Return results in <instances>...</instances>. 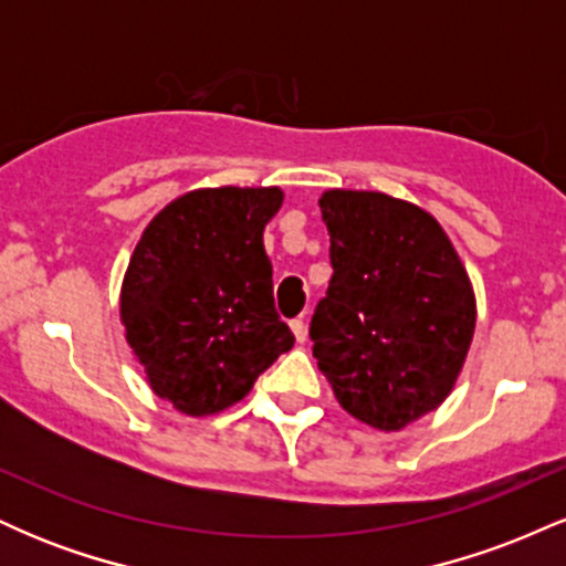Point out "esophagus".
<instances>
[{"label":"esophagus","instance_id":"1","mask_svg":"<svg viewBox=\"0 0 566 566\" xmlns=\"http://www.w3.org/2000/svg\"><path fill=\"white\" fill-rule=\"evenodd\" d=\"M290 327H292V333H295V340H297V343H305V337H308V329H305V319H303V316H297V319H292Z\"/></svg>","mask_w":566,"mask_h":566}]
</instances>
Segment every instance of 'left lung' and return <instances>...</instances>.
<instances>
[{"label": "left lung", "instance_id": "1", "mask_svg": "<svg viewBox=\"0 0 566 566\" xmlns=\"http://www.w3.org/2000/svg\"><path fill=\"white\" fill-rule=\"evenodd\" d=\"M329 279L311 319L316 365L348 415L378 431L437 409L476 327L465 265L431 212L380 191L319 199Z\"/></svg>", "mask_w": 566, "mask_h": 566}]
</instances>
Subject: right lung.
I'll return each instance as SVG.
<instances>
[{"instance_id": "1", "label": "right lung", "mask_w": 566, "mask_h": 566, "mask_svg": "<svg viewBox=\"0 0 566 566\" xmlns=\"http://www.w3.org/2000/svg\"><path fill=\"white\" fill-rule=\"evenodd\" d=\"M282 188H197L143 231L119 314L159 399L205 418L242 401L295 335L274 308L265 223Z\"/></svg>"}]
</instances>
